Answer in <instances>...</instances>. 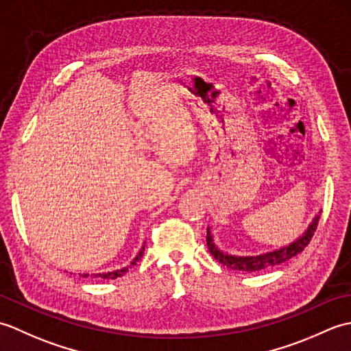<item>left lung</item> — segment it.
<instances>
[{
  "label": "left lung",
  "mask_w": 351,
  "mask_h": 351,
  "mask_svg": "<svg viewBox=\"0 0 351 351\" xmlns=\"http://www.w3.org/2000/svg\"><path fill=\"white\" fill-rule=\"evenodd\" d=\"M318 220L319 215L314 219V221L311 223V226L308 228L306 232L300 237L299 240L291 243L289 245L279 250H274L270 253H265V255H259V256H232V255H226L219 250L217 245L214 244L213 237L210 229H206V244H208V250H210L214 259H217L220 264L225 267L230 268V270H238V271H245V273H252V271H259L264 270V268H270L278 264L285 263V261L294 258L304 250V247L311 243L312 237H314L317 226H318Z\"/></svg>",
  "instance_id": "left-lung-1"
}]
</instances>
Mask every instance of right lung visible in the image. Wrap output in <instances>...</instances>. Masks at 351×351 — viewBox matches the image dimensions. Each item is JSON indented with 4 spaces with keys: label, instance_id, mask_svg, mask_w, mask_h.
<instances>
[{
    "label": "right lung",
    "instance_id": "obj_1",
    "mask_svg": "<svg viewBox=\"0 0 351 351\" xmlns=\"http://www.w3.org/2000/svg\"><path fill=\"white\" fill-rule=\"evenodd\" d=\"M143 252H145V247H141V250L138 252V255L136 256V259L132 261L131 265H136V264H137V261L141 258V255H143ZM128 268H131V267H125V268H121V270H116V271H111V273H102V274H98V276L95 274V278H102V279H116V278H121L122 274H125L126 271H128ZM84 278H87V274H84Z\"/></svg>",
    "mask_w": 351,
    "mask_h": 351
}]
</instances>
